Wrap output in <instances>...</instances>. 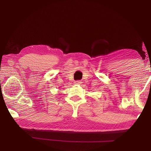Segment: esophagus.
<instances>
[{"label": "esophagus", "instance_id": "34e87169", "mask_svg": "<svg viewBox=\"0 0 151 151\" xmlns=\"http://www.w3.org/2000/svg\"><path fill=\"white\" fill-rule=\"evenodd\" d=\"M74 83H75V84H76V85H79V84H81L82 82L79 81H75V82H74Z\"/></svg>", "mask_w": 151, "mask_h": 151}]
</instances>
